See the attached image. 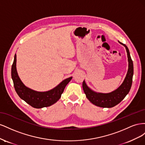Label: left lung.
Listing matches in <instances>:
<instances>
[{
    "instance_id": "obj_1",
    "label": "left lung",
    "mask_w": 145,
    "mask_h": 145,
    "mask_svg": "<svg viewBox=\"0 0 145 145\" xmlns=\"http://www.w3.org/2000/svg\"><path fill=\"white\" fill-rule=\"evenodd\" d=\"M120 44L123 45L127 52L128 59V70L126 77L122 84L117 89L110 93H100L91 89L86 84L85 80H83L82 86L83 91L86 94V97L90 102L96 105V106L102 108H112L121 102L124 99L126 95L129 93L133 83V77L134 74L133 62L131 59L130 53L128 47L118 41Z\"/></svg>"
}]
</instances>
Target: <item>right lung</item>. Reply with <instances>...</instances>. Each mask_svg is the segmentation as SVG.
<instances>
[{
    "mask_svg": "<svg viewBox=\"0 0 145 145\" xmlns=\"http://www.w3.org/2000/svg\"><path fill=\"white\" fill-rule=\"evenodd\" d=\"M11 77L17 94L20 99L35 108L48 107L54 104L60 99L65 86L72 79V77L66 78L52 89L46 92H39L26 86L21 81L16 69V54L11 67Z\"/></svg>",
    "mask_w": 145,
    "mask_h": 145,
    "instance_id": "add662e5",
    "label": "right lung"
}]
</instances>
